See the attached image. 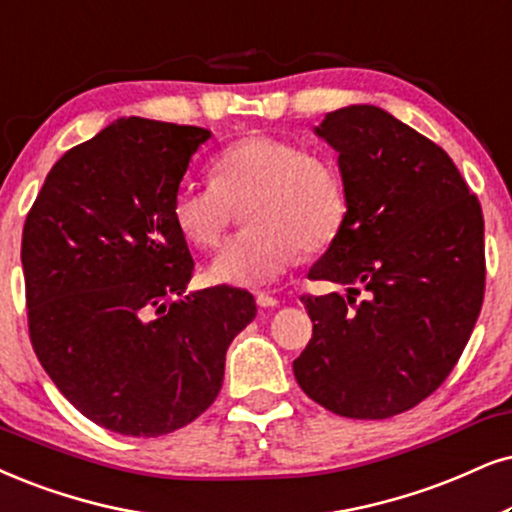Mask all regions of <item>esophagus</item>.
Listing matches in <instances>:
<instances>
[{
    "label": "esophagus",
    "mask_w": 512,
    "mask_h": 512,
    "mask_svg": "<svg viewBox=\"0 0 512 512\" xmlns=\"http://www.w3.org/2000/svg\"><path fill=\"white\" fill-rule=\"evenodd\" d=\"M257 304H260L262 309H274V307H278V297L269 295V293H257Z\"/></svg>",
    "instance_id": "34e87169"
}]
</instances>
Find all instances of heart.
<instances>
[{"label": "heart", "instance_id": "heart-1", "mask_svg": "<svg viewBox=\"0 0 512 512\" xmlns=\"http://www.w3.org/2000/svg\"><path fill=\"white\" fill-rule=\"evenodd\" d=\"M212 184H181L172 196V222L186 243L219 245L234 208L245 229L210 264V278L226 286L260 290L300 260L302 248L319 252L340 236L347 219L342 174L323 155L295 141L252 132L217 153Z\"/></svg>", "mask_w": 512, "mask_h": 512}]
</instances>
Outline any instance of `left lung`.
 <instances>
[{
	"instance_id": "obj_1",
	"label": "left lung",
	"mask_w": 512,
	"mask_h": 512,
	"mask_svg": "<svg viewBox=\"0 0 512 512\" xmlns=\"http://www.w3.org/2000/svg\"><path fill=\"white\" fill-rule=\"evenodd\" d=\"M347 189L340 236L309 271L347 297L302 295L314 333L293 361L323 409L383 420L449 378L480 316L484 217L444 148L375 106L326 115Z\"/></svg>"
}]
</instances>
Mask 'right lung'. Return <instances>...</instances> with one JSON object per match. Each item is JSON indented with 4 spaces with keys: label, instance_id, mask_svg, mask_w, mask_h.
Wrapping results in <instances>:
<instances>
[{
    "label": "right lung",
    "instance_id": "right-lung-1",
    "mask_svg": "<svg viewBox=\"0 0 512 512\" xmlns=\"http://www.w3.org/2000/svg\"><path fill=\"white\" fill-rule=\"evenodd\" d=\"M208 129L127 118L70 148L25 217L21 262L37 359L82 416L158 437L217 399L248 290L186 293L193 257L172 196Z\"/></svg>",
    "mask_w": 512,
    "mask_h": 512
}]
</instances>
